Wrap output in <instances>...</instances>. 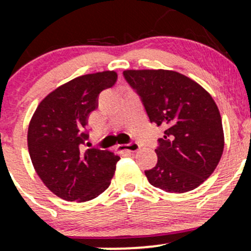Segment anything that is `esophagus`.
Wrapping results in <instances>:
<instances>
[{
    "label": "esophagus",
    "instance_id": "obj_1",
    "mask_svg": "<svg viewBox=\"0 0 251 251\" xmlns=\"http://www.w3.org/2000/svg\"><path fill=\"white\" fill-rule=\"evenodd\" d=\"M118 148L124 150V151L128 152H137L140 149V145L137 142H131L128 144H124V145H118Z\"/></svg>",
    "mask_w": 251,
    "mask_h": 251
}]
</instances>
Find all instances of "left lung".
<instances>
[{
    "label": "left lung",
    "mask_w": 251,
    "mask_h": 251,
    "mask_svg": "<svg viewBox=\"0 0 251 251\" xmlns=\"http://www.w3.org/2000/svg\"><path fill=\"white\" fill-rule=\"evenodd\" d=\"M124 77L142 100L149 119L162 126L154 150L158 162L145 175L166 192L191 191L216 166L224 149L217 105L201 86L174 71H125Z\"/></svg>",
    "instance_id": "obj_1"
}]
</instances>
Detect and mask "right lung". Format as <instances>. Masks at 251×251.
<instances>
[{
  "label": "right lung",
  "mask_w": 251,
  "mask_h": 251,
  "mask_svg": "<svg viewBox=\"0 0 251 251\" xmlns=\"http://www.w3.org/2000/svg\"><path fill=\"white\" fill-rule=\"evenodd\" d=\"M117 81L106 71L75 77L48 94L37 106L28 127V150L36 174L57 197L87 201L111 184L119 155L81 146L88 139V117L103 89Z\"/></svg>",
  "instance_id": "add662e5"
}]
</instances>
